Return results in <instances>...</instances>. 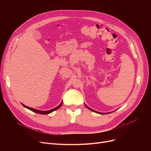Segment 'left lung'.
I'll list each match as a JSON object with an SVG mask.
<instances>
[{
	"instance_id": "8db88e82",
	"label": "left lung",
	"mask_w": 151,
	"mask_h": 151,
	"mask_svg": "<svg viewBox=\"0 0 151 151\" xmlns=\"http://www.w3.org/2000/svg\"><path fill=\"white\" fill-rule=\"evenodd\" d=\"M86 107L88 108L89 109H90L91 111H93V112H95V113H99V114H108V113H99V112H97V111H94V110H93V109H91L90 108H89L88 106H86Z\"/></svg>"
}]
</instances>
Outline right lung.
<instances>
[{
    "label": "right lung",
    "mask_w": 151,
    "mask_h": 151,
    "mask_svg": "<svg viewBox=\"0 0 151 151\" xmlns=\"http://www.w3.org/2000/svg\"><path fill=\"white\" fill-rule=\"evenodd\" d=\"M62 103H63V102L62 101L61 104H60L58 106L55 107V108H53V109H50V110H49V111H40V110L35 109L32 108L28 107V106H26V105H23V104H22V105L24 106L25 108H27V109H30V110H31V111H34V112H35V113H38V114H47L51 113H52V111H54L59 109V108L62 106Z\"/></svg>",
    "instance_id": "add662e5"
}]
</instances>
